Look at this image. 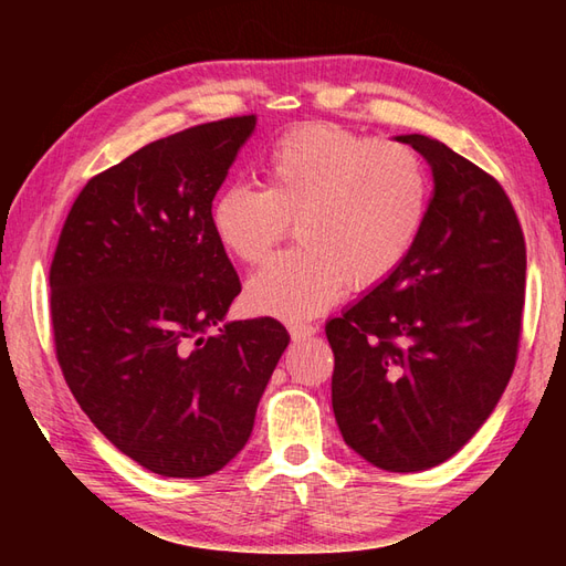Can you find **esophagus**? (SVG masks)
I'll use <instances>...</instances> for the list:
<instances>
[{
  "instance_id": "obj_1",
  "label": "esophagus",
  "mask_w": 566,
  "mask_h": 566,
  "mask_svg": "<svg viewBox=\"0 0 566 566\" xmlns=\"http://www.w3.org/2000/svg\"><path fill=\"white\" fill-rule=\"evenodd\" d=\"M316 326H311V323H292L290 326V335L292 340H306L311 335H316Z\"/></svg>"
}]
</instances>
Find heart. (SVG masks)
Returning a JSON list of instances; mask_svg holds the SVG:
<instances>
[{
    "mask_svg": "<svg viewBox=\"0 0 566 566\" xmlns=\"http://www.w3.org/2000/svg\"><path fill=\"white\" fill-rule=\"evenodd\" d=\"M264 187L235 182L211 203V228L240 262L258 264L296 221L302 245L252 274V311L286 321L321 314L350 284L369 290L401 268L428 213V175L396 140L331 124L292 128L262 160Z\"/></svg>",
    "mask_w": 566,
    "mask_h": 566,
    "instance_id": "1",
    "label": "heart"
}]
</instances>
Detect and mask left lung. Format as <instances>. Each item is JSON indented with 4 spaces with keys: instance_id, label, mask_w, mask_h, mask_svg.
Returning <instances> with one entry per match:
<instances>
[{
    "instance_id": "left-lung-1",
    "label": "left lung",
    "mask_w": 566,
    "mask_h": 566,
    "mask_svg": "<svg viewBox=\"0 0 566 566\" xmlns=\"http://www.w3.org/2000/svg\"><path fill=\"white\" fill-rule=\"evenodd\" d=\"M428 160L432 199L389 280L326 323L343 440L387 472L450 460L513 375L525 238L506 191L444 143L396 136Z\"/></svg>"
}]
</instances>
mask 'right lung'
<instances>
[{
  "label": "right lung",
  "mask_w": 566,
  "mask_h": 566,
  "mask_svg": "<svg viewBox=\"0 0 566 566\" xmlns=\"http://www.w3.org/2000/svg\"><path fill=\"white\" fill-rule=\"evenodd\" d=\"M255 116L148 143L92 177L51 264L57 365L104 438L160 476L219 472L245 448L290 345L270 316L226 318L240 280L211 201Z\"/></svg>",
  "instance_id": "add662e5"
}]
</instances>
